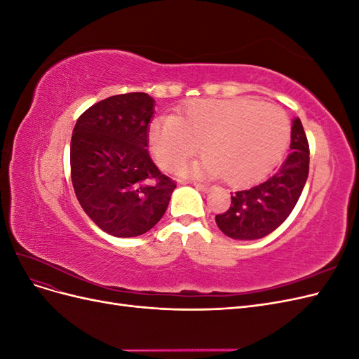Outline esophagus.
<instances>
[{
  "mask_svg": "<svg viewBox=\"0 0 359 359\" xmlns=\"http://www.w3.org/2000/svg\"><path fill=\"white\" fill-rule=\"evenodd\" d=\"M193 186L196 187L199 191H203V193H208L211 190V187L208 186V184H201V182H193Z\"/></svg>",
  "mask_w": 359,
  "mask_h": 359,
  "instance_id": "esophagus-1",
  "label": "esophagus"
}]
</instances>
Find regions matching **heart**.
Listing matches in <instances>:
<instances>
[{
  "label": "heart",
  "instance_id": "b5f03b06",
  "mask_svg": "<svg viewBox=\"0 0 359 359\" xmlns=\"http://www.w3.org/2000/svg\"><path fill=\"white\" fill-rule=\"evenodd\" d=\"M290 139L287 116L273 104L250 99L201 100L184 118L151 123L149 144L160 165L173 169L206 145L210 156L181 169L182 175L217 177L247 184L264 177L285 154Z\"/></svg>",
  "mask_w": 359,
  "mask_h": 359
}]
</instances>
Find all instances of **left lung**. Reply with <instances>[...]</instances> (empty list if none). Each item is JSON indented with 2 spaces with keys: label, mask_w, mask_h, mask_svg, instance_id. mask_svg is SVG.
Segmentation results:
<instances>
[{
  "label": "left lung",
  "mask_w": 359,
  "mask_h": 359,
  "mask_svg": "<svg viewBox=\"0 0 359 359\" xmlns=\"http://www.w3.org/2000/svg\"><path fill=\"white\" fill-rule=\"evenodd\" d=\"M310 151L301 119H292L290 153L281 166L255 186L231 193L229 210L215 215L219 229L233 240H259L283 223L309 177Z\"/></svg>",
  "instance_id": "8db88e82"
}]
</instances>
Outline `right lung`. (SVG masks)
Wrapping results in <instances>:
<instances>
[{
	"label": "right lung",
	"instance_id": "add662e5",
	"mask_svg": "<svg viewBox=\"0 0 359 359\" xmlns=\"http://www.w3.org/2000/svg\"><path fill=\"white\" fill-rule=\"evenodd\" d=\"M156 102L145 93L107 97L73 128L72 182L86 215L106 233L139 236L160 222L177 184L148 153Z\"/></svg>",
	"mask_w": 359,
	"mask_h": 359
}]
</instances>
